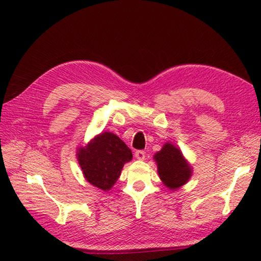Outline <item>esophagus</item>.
Listing matches in <instances>:
<instances>
[{
	"label": "esophagus",
	"instance_id": "1",
	"mask_svg": "<svg viewBox=\"0 0 261 261\" xmlns=\"http://www.w3.org/2000/svg\"><path fill=\"white\" fill-rule=\"evenodd\" d=\"M135 156H136V158H137V159L143 160V159L146 158V152L143 151V150H137V151L135 152Z\"/></svg>",
	"mask_w": 261,
	"mask_h": 261
}]
</instances>
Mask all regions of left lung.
Returning <instances> with one entry per match:
<instances>
[{
  "mask_svg": "<svg viewBox=\"0 0 261 261\" xmlns=\"http://www.w3.org/2000/svg\"><path fill=\"white\" fill-rule=\"evenodd\" d=\"M159 178L170 191H176L190 180L193 174L192 166L181 150L171 142H166L158 152L153 154Z\"/></svg>",
  "mask_w": 261,
  "mask_h": 261,
  "instance_id": "8db88e82",
  "label": "left lung"
}]
</instances>
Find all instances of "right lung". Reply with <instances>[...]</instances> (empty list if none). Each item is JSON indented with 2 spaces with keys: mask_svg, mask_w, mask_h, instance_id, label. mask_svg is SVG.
Listing matches in <instances>:
<instances>
[{
  "mask_svg": "<svg viewBox=\"0 0 261 261\" xmlns=\"http://www.w3.org/2000/svg\"><path fill=\"white\" fill-rule=\"evenodd\" d=\"M76 157L85 179L108 192L119 179L124 164L132 159V152L118 136L105 131L77 149Z\"/></svg>",
  "mask_w": 261,
  "mask_h": 261,
  "instance_id": "add662e5",
  "label": "right lung"
}]
</instances>
